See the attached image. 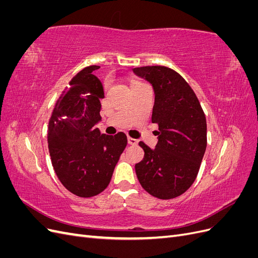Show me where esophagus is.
<instances>
[{"label": "esophagus", "instance_id": "1", "mask_svg": "<svg viewBox=\"0 0 258 258\" xmlns=\"http://www.w3.org/2000/svg\"><path fill=\"white\" fill-rule=\"evenodd\" d=\"M138 140L137 139H134V138H131V137H128V143L129 144H131V145H136V144H138Z\"/></svg>", "mask_w": 258, "mask_h": 258}]
</instances>
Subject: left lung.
Returning a JSON list of instances; mask_svg holds the SVG:
<instances>
[{
    "label": "left lung",
    "mask_w": 258,
    "mask_h": 258,
    "mask_svg": "<svg viewBox=\"0 0 258 258\" xmlns=\"http://www.w3.org/2000/svg\"><path fill=\"white\" fill-rule=\"evenodd\" d=\"M155 91L152 122L158 124V143L144 142V158L136 165L140 184L158 199L181 196L195 182L207 148V119L189 84L163 66L135 68Z\"/></svg>",
    "instance_id": "left-lung-1"
}]
</instances>
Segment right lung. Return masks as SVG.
Listing matches in <instances>:
<instances>
[{
    "instance_id": "add662e5",
    "label": "right lung",
    "mask_w": 258,
    "mask_h": 258,
    "mask_svg": "<svg viewBox=\"0 0 258 258\" xmlns=\"http://www.w3.org/2000/svg\"><path fill=\"white\" fill-rule=\"evenodd\" d=\"M99 66L84 68L69 82L54 103L47 142L54 172L66 188L90 198L111 182L116 163L127 146L123 132L100 135L93 126L101 119L102 84L91 74Z\"/></svg>"
}]
</instances>
